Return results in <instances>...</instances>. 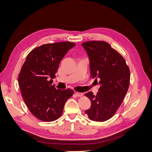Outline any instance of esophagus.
<instances>
[{
	"label": "esophagus",
	"instance_id": "esophagus-1",
	"mask_svg": "<svg viewBox=\"0 0 152 152\" xmlns=\"http://www.w3.org/2000/svg\"><path fill=\"white\" fill-rule=\"evenodd\" d=\"M76 96H77V97H82V96H83V94L81 93V92H76Z\"/></svg>",
	"mask_w": 152,
	"mask_h": 152
}]
</instances>
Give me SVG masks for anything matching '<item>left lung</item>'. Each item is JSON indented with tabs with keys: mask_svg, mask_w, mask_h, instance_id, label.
I'll return each instance as SVG.
<instances>
[{
	"mask_svg": "<svg viewBox=\"0 0 152 152\" xmlns=\"http://www.w3.org/2000/svg\"><path fill=\"white\" fill-rule=\"evenodd\" d=\"M90 59L91 76L100 80L96 96L85 94L91 107L85 113L91 120L104 122L114 115L128 92L130 72L126 60L119 52L104 41H88L82 44ZM98 83V82H97Z\"/></svg>",
	"mask_w": 152,
	"mask_h": 152,
	"instance_id": "obj_1",
	"label": "left lung"
}]
</instances>
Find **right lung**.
Instances as JSON below:
<instances>
[{"mask_svg":"<svg viewBox=\"0 0 152 152\" xmlns=\"http://www.w3.org/2000/svg\"><path fill=\"white\" fill-rule=\"evenodd\" d=\"M76 44L60 42L46 44L33 49L27 56L18 76L22 96L31 114L44 122L61 116L64 104L72 97L70 89H56L55 78L60 62Z\"/></svg>","mask_w":152,"mask_h":152,"instance_id":"obj_1","label":"right lung"}]
</instances>
